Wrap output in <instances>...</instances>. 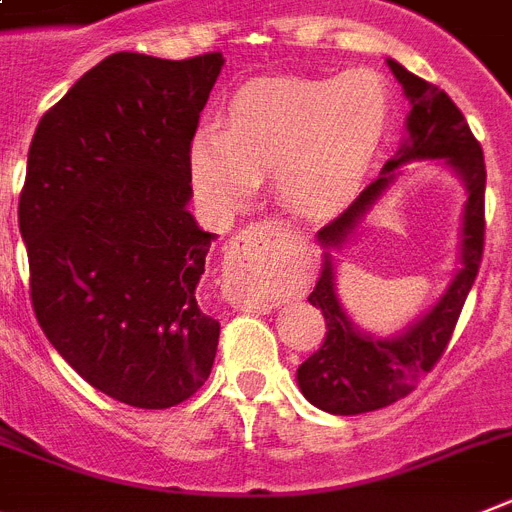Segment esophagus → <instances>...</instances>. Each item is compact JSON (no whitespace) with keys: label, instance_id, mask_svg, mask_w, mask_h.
Segmentation results:
<instances>
[{"label":"esophagus","instance_id":"34e87169","mask_svg":"<svg viewBox=\"0 0 512 512\" xmlns=\"http://www.w3.org/2000/svg\"><path fill=\"white\" fill-rule=\"evenodd\" d=\"M268 226L252 224L244 231H239V237L231 239L229 250H226L224 260V293L234 304L247 306V309H265L270 306L273 296L260 281V244L262 231Z\"/></svg>","mask_w":512,"mask_h":512}]
</instances>
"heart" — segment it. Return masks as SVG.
<instances>
[{
    "label": "heart",
    "mask_w": 512,
    "mask_h": 512,
    "mask_svg": "<svg viewBox=\"0 0 512 512\" xmlns=\"http://www.w3.org/2000/svg\"><path fill=\"white\" fill-rule=\"evenodd\" d=\"M389 110V87L371 69L335 79H255L231 97L224 126L195 133V195L213 213H231L275 170V190L288 208L332 213L366 177Z\"/></svg>",
    "instance_id": "1"
}]
</instances>
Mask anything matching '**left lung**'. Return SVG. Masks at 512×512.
<instances>
[{
	"label": "left lung",
	"instance_id": "1",
	"mask_svg": "<svg viewBox=\"0 0 512 512\" xmlns=\"http://www.w3.org/2000/svg\"><path fill=\"white\" fill-rule=\"evenodd\" d=\"M394 77L404 87L412 110L407 115L410 139L404 141L397 157L384 164V172L371 182L345 211L322 226L317 234L324 250V268L317 286L309 293L311 306L322 309L327 335L319 350L299 366V386L314 407L332 415H361L381 410L407 397L422 376L446 353L464 301L469 296L484 252V154L474 139L464 113L456 102L435 84L415 77L412 71L386 59ZM415 158H443L460 172L467 185L465 229L462 230V270L442 301L421 320L391 341L363 336L341 311L334 293V263L330 249L352 233L355 225L393 181L399 163Z\"/></svg>",
	"mask_w": 512,
	"mask_h": 512
}]
</instances>
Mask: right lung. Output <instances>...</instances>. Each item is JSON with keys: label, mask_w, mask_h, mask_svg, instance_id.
I'll return each mask as SVG.
<instances>
[{"label": "right lung", "mask_w": 512, "mask_h": 512, "mask_svg": "<svg viewBox=\"0 0 512 512\" xmlns=\"http://www.w3.org/2000/svg\"><path fill=\"white\" fill-rule=\"evenodd\" d=\"M224 56L121 51L41 118L20 193L35 319L102 394L141 410L193 397L219 322L198 301L208 247L188 211L190 144Z\"/></svg>", "instance_id": "right-lung-1"}]
</instances>
